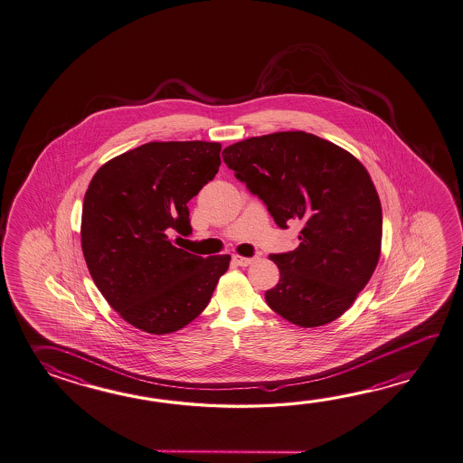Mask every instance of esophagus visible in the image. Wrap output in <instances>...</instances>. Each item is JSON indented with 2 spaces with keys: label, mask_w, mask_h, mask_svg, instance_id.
<instances>
[{
  "label": "esophagus",
  "mask_w": 463,
  "mask_h": 463,
  "mask_svg": "<svg viewBox=\"0 0 463 463\" xmlns=\"http://www.w3.org/2000/svg\"><path fill=\"white\" fill-rule=\"evenodd\" d=\"M232 260H234V264L239 265V267H249V265L254 264L255 257H242V255H234V257H232Z\"/></svg>",
  "instance_id": "esophagus-1"
}]
</instances>
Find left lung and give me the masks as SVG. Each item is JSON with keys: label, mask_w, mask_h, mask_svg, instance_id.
<instances>
[{"label": "left lung", "mask_w": 463, "mask_h": 463, "mask_svg": "<svg viewBox=\"0 0 463 463\" xmlns=\"http://www.w3.org/2000/svg\"><path fill=\"white\" fill-rule=\"evenodd\" d=\"M222 160L264 201L277 226L302 221L300 244L272 254L280 280L265 302L302 328L336 320L378 265L383 211L366 168L349 151L305 132L229 145Z\"/></svg>", "instance_id": "obj_1"}]
</instances>
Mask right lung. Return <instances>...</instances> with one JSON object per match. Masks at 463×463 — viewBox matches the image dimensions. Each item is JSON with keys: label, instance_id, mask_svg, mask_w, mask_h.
<instances>
[{"label": "right lung", "instance_id": "1", "mask_svg": "<svg viewBox=\"0 0 463 463\" xmlns=\"http://www.w3.org/2000/svg\"><path fill=\"white\" fill-rule=\"evenodd\" d=\"M221 143L150 142L107 161L84 196L87 269L115 312L135 328L166 335L208 307L231 255L208 259L173 246L189 234V199L216 176Z\"/></svg>", "mask_w": 463, "mask_h": 463}]
</instances>
